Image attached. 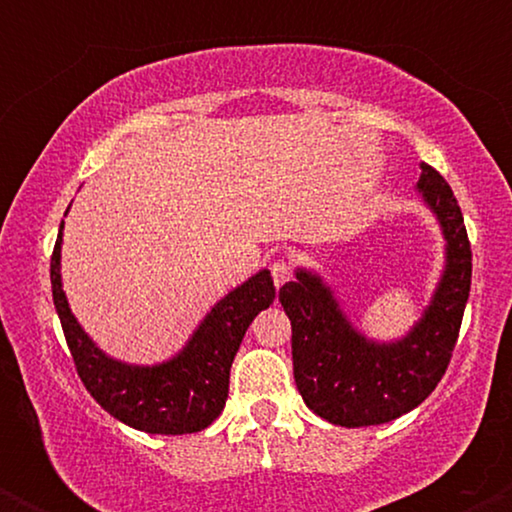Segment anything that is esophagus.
Segmentation results:
<instances>
[{"instance_id":"esophagus-1","label":"esophagus","mask_w":512,"mask_h":512,"mask_svg":"<svg viewBox=\"0 0 512 512\" xmlns=\"http://www.w3.org/2000/svg\"><path fill=\"white\" fill-rule=\"evenodd\" d=\"M269 269H272V279H274L276 289H279V286H284L286 281L293 276V267L289 260H274L272 264H269Z\"/></svg>"}]
</instances>
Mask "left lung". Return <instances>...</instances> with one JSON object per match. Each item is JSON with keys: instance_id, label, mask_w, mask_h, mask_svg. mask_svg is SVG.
Here are the masks:
<instances>
[{"instance_id": "1", "label": "left lung", "mask_w": 512, "mask_h": 512, "mask_svg": "<svg viewBox=\"0 0 512 512\" xmlns=\"http://www.w3.org/2000/svg\"><path fill=\"white\" fill-rule=\"evenodd\" d=\"M416 187L448 240V264L431 305L407 337L392 344L370 342L351 327L320 276L303 269L279 289L291 320L296 387L303 402L330 424H387L419 407L448 370L472 286V245L443 175L421 163Z\"/></svg>"}]
</instances>
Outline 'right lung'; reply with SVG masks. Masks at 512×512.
Here are the masks:
<instances>
[{"label": "right lung", "mask_w": 512, "mask_h": 512, "mask_svg": "<svg viewBox=\"0 0 512 512\" xmlns=\"http://www.w3.org/2000/svg\"><path fill=\"white\" fill-rule=\"evenodd\" d=\"M62 228L50 260L52 301L76 373L91 397L122 424L144 433L182 436L207 428L223 411L233 358L260 310L274 303V281L267 269L228 293L211 308L185 349L161 366H127L105 356L74 320L60 281Z\"/></svg>", "instance_id": "obj_1"}]
</instances>
